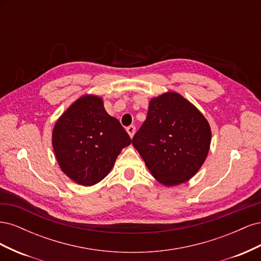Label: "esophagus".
<instances>
[{
    "label": "esophagus",
    "instance_id": "1",
    "mask_svg": "<svg viewBox=\"0 0 261 261\" xmlns=\"http://www.w3.org/2000/svg\"><path fill=\"white\" fill-rule=\"evenodd\" d=\"M126 130H127L129 137H130V138H133V137H134V135H135V130H136V128H135V126H134V125H130V126H128L127 129H126Z\"/></svg>",
    "mask_w": 261,
    "mask_h": 261
}]
</instances>
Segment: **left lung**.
<instances>
[{"mask_svg":"<svg viewBox=\"0 0 261 261\" xmlns=\"http://www.w3.org/2000/svg\"><path fill=\"white\" fill-rule=\"evenodd\" d=\"M132 144L151 175L164 186H176L200 170L211 144L207 118L176 91L150 99L147 118Z\"/></svg>","mask_w":261,"mask_h":261,"instance_id":"left-lung-1","label":"left lung"}]
</instances>
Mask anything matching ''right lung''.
<instances>
[{"label": "right lung", "instance_id": "obj_1", "mask_svg": "<svg viewBox=\"0 0 261 261\" xmlns=\"http://www.w3.org/2000/svg\"><path fill=\"white\" fill-rule=\"evenodd\" d=\"M132 139L117 118L109 115L103 99L84 94L55 122L52 146L62 172L75 183L92 186L111 172Z\"/></svg>", "mask_w": 261, "mask_h": 261}]
</instances>
